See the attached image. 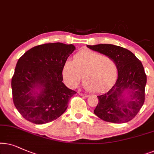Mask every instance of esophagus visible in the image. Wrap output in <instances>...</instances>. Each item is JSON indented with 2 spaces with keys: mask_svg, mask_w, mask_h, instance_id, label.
Masks as SVG:
<instances>
[{
  "mask_svg": "<svg viewBox=\"0 0 154 154\" xmlns=\"http://www.w3.org/2000/svg\"><path fill=\"white\" fill-rule=\"evenodd\" d=\"M78 94H79L80 96H85V97H88V96H89V95H87V94H83V93H82V92H78Z\"/></svg>",
  "mask_w": 154,
  "mask_h": 154,
  "instance_id": "34e87169",
  "label": "esophagus"
}]
</instances>
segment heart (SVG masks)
Instances as JSON below:
<instances>
[{"instance_id":"obj_1","label":"heart","mask_w":154,"mask_h":154,"mask_svg":"<svg viewBox=\"0 0 154 154\" xmlns=\"http://www.w3.org/2000/svg\"><path fill=\"white\" fill-rule=\"evenodd\" d=\"M118 72V65L111 57L84 50L76 53L73 61H65L62 75L65 84L71 88L78 85L82 76L84 87L97 93L114 82Z\"/></svg>"}]
</instances>
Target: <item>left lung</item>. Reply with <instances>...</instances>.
I'll use <instances>...</instances> for the list:
<instances>
[{"mask_svg":"<svg viewBox=\"0 0 154 154\" xmlns=\"http://www.w3.org/2000/svg\"><path fill=\"white\" fill-rule=\"evenodd\" d=\"M88 48L108 56L117 63L118 77L106 93L98 96L94 114L106 122L123 123L132 120L144 105L146 75L134 53L112 44L87 45ZM128 91L129 96H124Z\"/></svg>","mask_w":154,"mask_h":154,"instance_id":"8db88e82","label":"left lung"}]
</instances>
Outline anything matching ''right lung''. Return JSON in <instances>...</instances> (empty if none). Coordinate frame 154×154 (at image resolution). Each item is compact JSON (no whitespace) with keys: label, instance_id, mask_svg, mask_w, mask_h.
Here are the masks:
<instances>
[{"label":"right lung","instance_id":"add662e5","mask_svg":"<svg viewBox=\"0 0 154 154\" xmlns=\"http://www.w3.org/2000/svg\"><path fill=\"white\" fill-rule=\"evenodd\" d=\"M75 50L72 44H44L33 47L18 60L11 82L13 100L21 116L42 125L58 118L77 92L63 83L64 63ZM39 85L40 94L32 89Z\"/></svg>","mask_w":154,"mask_h":154}]
</instances>
